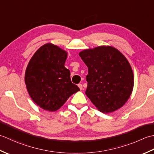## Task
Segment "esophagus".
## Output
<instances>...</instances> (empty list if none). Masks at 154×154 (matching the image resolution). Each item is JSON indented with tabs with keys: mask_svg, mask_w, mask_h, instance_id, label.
Listing matches in <instances>:
<instances>
[{
	"mask_svg": "<svg viewBox=\"0 0 154 154\" xmlns=\"http://www.w3.org/2000/svg\"><path fill=\"white\" fill-rule=\"evenodd\" d=\"M78 86L79 87V88H80V90H82V88H83L82 84H78Z\"/></svg>",
	"mask_w": 154,
	"mask_h": 154,
	"instance_id": "34e87169",
	"label": "esophagus"
}]
</instances>
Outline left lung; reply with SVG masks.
<instances>
[{
    "mask_svg": "<svg viewBox=\"0 0 154 154\" xmlns=\"http://www.w3.org/2000/svg\"><path fill=\"white\" fill-rule=\"evenodd\" d=\"M88 68L86 94L98 110L114 112L129 99L134 74L128 60L116 48L99 46L79 53Z\"/></svg>",
    "mask_w": 154,
    "mask_h": 154,
    "instance_id": "obj_1",
    "label": "left lung"
}]
</instances>
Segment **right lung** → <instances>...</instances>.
Masks as SVG:
<instances>
[{"mask_svg": "<svg viewBox=\"0 0 154 154\" xmlns=\"http://www.w3.org/2000/svg\"><path fill=\"white\" fill-rule=\"evenodd\" d=\"M67 52L46 44L34 53L25 72V84L30 98L40 108L56 111L70 96L80 90L64 67Z\"/></svg>", "mask_w": 154, "mask_h": 154, "instance_id": "1", "label": "right lung"}]
</instances>
